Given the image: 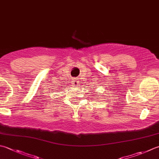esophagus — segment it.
Masks as SVG:
<instances>
[{
	"instance_id": "1",
	"label": "esophagus",
	"mask_w": 159,
	"mask_h": 159,
	"mask_svg": "<svg viewBox=\"0 0 159 159\" xmlns=\"http://www.w3.org/2000/svg\"><path fill=\"white\" fill-rule=\"evenodd\" d=\"M73 84H74V85H78V84H79V81H78L77 78H75V79H74V83Z\"/></svg>"
}]
</instances>
